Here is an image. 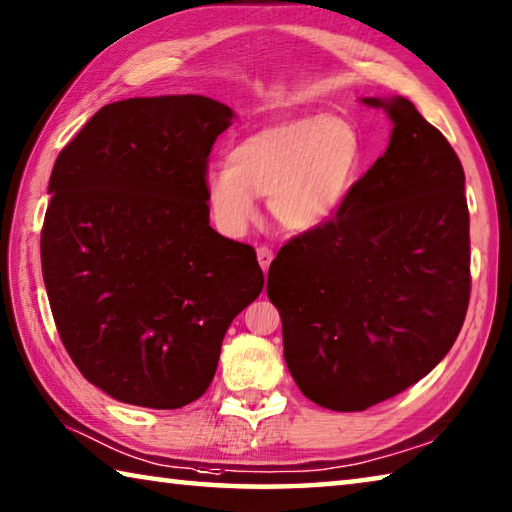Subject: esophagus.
<instances>
[{
	"instance_id": "1",
	"label": "esophagus",
	"mask_w": 512,
	"mask_h": 512,
	"mask_svg": "<svg viewBox=\"0 0 512 512\" xmlns=\"http://www.w3.org/2000/svg\"><path fill=\"white\" fill-rule=\"evenodd\" d=\"M257 262H259V266H262V271L266 273L268 266H271V262H273V250L268 246H259L257 248Z\"/></svg>"
}]
</instances>
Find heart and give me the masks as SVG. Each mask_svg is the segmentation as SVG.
I'll return each mask as SVG.
<instances>
[{
    "mask_svg": "<svg viewBox=\"0 0 512 512\" xmlns=\"http://www.w3.org/2000/svg\"><path fill=\"white\" fill-rule=\"evenodd\" d=\"M362 138L340 116H306L246 136L228 161L212 163L203 190L215 224L239 235L257 215L255 194H271L273 217L311 230L336 215L362 167Z\"/></svg>",
    "mask_w": 512,
    "mask_h": 512,
    "instance_id": "1",
    "label": "heart"
}]
</instances>
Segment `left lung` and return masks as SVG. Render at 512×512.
Masks as SVG:
<instances>
[{
    "instance_id": "8db88e82",
    "label": "left lung",
    "mask_w": 512,
    "mask_h": 512,
    "mask_svg": "<svg viewBox=\"0 0 512 512\" xmlns=\"http://www.w3.org/2000/svg\"><path fill=\"white\" fill-rule=\"evenodd\" d=\"M394 129L336 215L293 237L268 271L300 392L362 412L439 365L470 302V212L457 152L407 98H365Z\"/></svg>"
}]
</instances>
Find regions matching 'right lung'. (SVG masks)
<instances>
[{
	"mask_svg": "<svg viewBox=\"0 0 512 512\" xmlns=\"http://www.w3.org/2000/svg\"><path fill=\"white\" fill-rule=\"evenodd\" d=\"M232 109L206 96L111 102L53 165L40 253L64 349L120 403L179 410L262 293L253 246L210 228V152Z\"/></svg>",
	"mask_w": 512,
	"mask_h": 512,
	"instance_id": "1",
	"label": "right lung"
}]
</instances>
